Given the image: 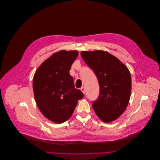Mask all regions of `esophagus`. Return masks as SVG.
<instances>
[{
	"label": "esophagus",
	"mask_w": 160,
	"mask_h": 160,
	"mask_svg": "<svg viewBox=\"0 0 160 160\" xmlns=\"http://www.w3.org/2000/svg\"><path fill=\"white\" fill-rule=\"evenodd\" d=\"M81 91L84 93V94H85L86 93V91H85V88H84V87H82V88H81Z\"/></svg>",
	"instance_id": "esophagus-1"
}]
</instances>
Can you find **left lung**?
Here are the masks:
<instances>
[{
    "label": "left lung",
    "mask_w": 160,
    "mask_h": 160,
    "mask_svg": "<svg viewBox=\"0 0 160 160\" xmlns=\"http://www.w3.org/2000/svg\"><path fill=\"white\" fill-rule=\"evenodd\" d=\"M81 55L98 78L100 94L92 102L96 114L106 123L115 120L129 102L132 80L129 69L106 51H82Z\"/></svg>",
    "instance_id": "8db88e82"
}]
</instances>
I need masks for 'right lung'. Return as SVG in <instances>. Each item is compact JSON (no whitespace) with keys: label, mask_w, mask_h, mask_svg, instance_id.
<instances>
[{"label":"right lung","mask_w":160,"mask_h":160,"mask_svg":"<svg viewBox=\"0 0 160 160\" xmlns=\"http://www.w3.org/2000/svg\"><path fill=\"white\" fill-rule=\"evenodd\" d=\"M78 55L76 50L55 52L42 63L33 76L37 105L47 118L56 123L70 118L78 100L84 97L79 89L75 88L69 74Z\"/></svg>","instance_id":"add662e5"}]
</instances>
